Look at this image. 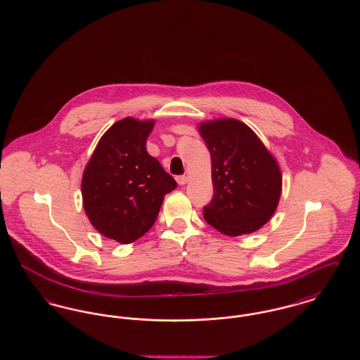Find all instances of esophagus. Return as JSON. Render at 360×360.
Masks as SVG:
<instances>
[{"mask_svg":"<svg viewBox=\"0 0 360 360\" xmlns=\"http://www.w3.org/2000/svg\"><path fill=\"white\" fill-rule=\"evenodd\" d=\"M188 178L186 175H179V176H176V182H178V185H186L188 184Z\"/></svg>","mask_w":360,"mask_h":360,"instance_id":"34e87169","label":"esophagus"}]
</instances>
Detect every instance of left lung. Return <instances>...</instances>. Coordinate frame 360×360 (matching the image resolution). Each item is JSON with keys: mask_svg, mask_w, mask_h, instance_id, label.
<instances>
[{"mask_svg": "<svg viewBox=\"0 0 360 360\" xmlns=\"http://www.w3.org/2000/svg\"><path fill=\"white\" fill-rule=\"evenodd\" d=\"M212 159L213 200L206 223L236 238L260 229L276 210L282 193L279 165L257 134L236 119L198 124Z\"/></svg>", "mask_w": 360, "mask_h": 360, "instance_id": "8db88e82", "label": "left lung"}]
</instances>
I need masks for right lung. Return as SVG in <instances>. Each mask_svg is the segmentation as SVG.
<instances>
[{
	"label": "right lung",
	"instance_id": "obj_1",
	"mask_svg": "<svg viewBox=\"0 0 360 360\" xmlns=\"http://www.w3.org/2000/svg\"><path fill=\"white\" fill-rule=\"evenodd\" d=\"M155 120L125 117L100 139L86 165L81 191L86 216L108 239L129 244L151 229L165 195L176 188L146 143Z\"/></svg>",
	"mask_w": 360,
	"mask_h": 360
}]
</instances>
